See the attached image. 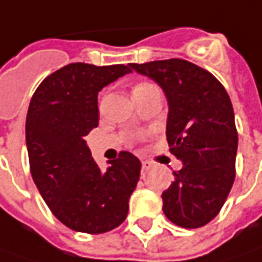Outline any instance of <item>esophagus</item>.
Returning a JSON list of instances; mask_svg holds the SVG:
<instances>
[{
  "label": "esophagus",
  "mask_w": 262,
  "mask_h": 262,
  "mask_svg": "<svg viewBox=\"0 0 262 262\" xmlns=\"http://www.w3.org/2000/svg\"><path fill=\"white\" fill-rule=\"evenodd\" d=\"M149 168H150V165H149V163H147V162H142V170H143V172H146V170H149Z\"/></svg>",
  "instance_id": "obj_1"
}]
</instances>
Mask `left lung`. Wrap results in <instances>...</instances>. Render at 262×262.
I'll return each instance as SVG.
<instances>
[{
	"label": "left lung",
	"mask_w": 262,
	"mask_h": 262,
	"mask_svg": "<svg viewBox=\"0 0 262 262\" xmlns=\"http://www.w3.org/2000/svg\"><path fill=\"white\" fill-rule=\"evenodd\" d=\"M162 87L166 139L183 166L162 193L163 213L182 228L212 221L235 179L238 133L227 90L209 71L181 58L129 64Z\"/></svg>",
	"instance_id": "obj_1"
}]
</instances>
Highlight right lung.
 Here are the masks:
<instances>
[{"instance_id":"obj_1","label":"right lung","mask_w":262,"mask_h":262,"mask_svg":"<svg viewBox=\"0 0 262 262\" xmlns=\"http://www.w3.org/2000/svg\"><path fill=\"white\" fill-rule=\"evenodd\" d=\"M130 66L71 63L35 90L26 120L31 176L57 220L77 232L103 234L127 216L140 161L120 152L101 172L84 136L99 124L97 94Z\"/></svg>"}]
</instances>
